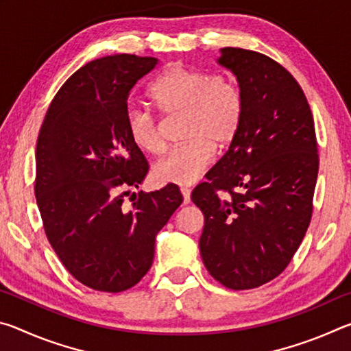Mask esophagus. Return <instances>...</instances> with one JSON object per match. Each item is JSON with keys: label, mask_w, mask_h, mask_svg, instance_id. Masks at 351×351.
I'll return each instance as SVG.
<instances>
[{"label": "esophagus", "mask_w": 351, "mask_h": 351, "mask_svg": "<svg viewBox=\"0 0 351 351\" xmlns=\"http://www.w3.org/2000/svg\"><path fill=\"white\" fill-rule=\"evenodd\" d=\"M181 193L184 198V204H189L190 203V190L187 187H181Z\"/></svg>", "instance_id": "34e87169"}]
</instances>
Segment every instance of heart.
<instances>
[{
  "label": "heart",
  "instance_id": "heart-1",
  "mask_svg": "<svg viewBox=\"0 0 351 351\" xmlns=\"http://www.w3.org/2000/svg\"><path fill=\"white\" fill-rule=\"evenodd\" d=\"M150 99L162 114L184 116L187 141L154 164V180L190 186L212 164L215 147L229 145L239 133L245 110L240 88L226 75L175 64L153 83ZM125 123L130 139L142 152L162 150L158 119L150 111L132 106Z\"/></svg>",
  "mask_w": 351,
  "mask_h": 351
}]
</instances>
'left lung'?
Here are the masks:
<instances>
[{
  "mask_svg": "<svg viewBox=\"0 0 351 351\" xmlns=\"http://www.w3.org/2000/svg\"><path fill=\"white\" fill-rule=\"evenodd\" d=\"M243 119L229 150L192 192L204 215L199 252L209 274L230 289H252L289 265L313 215L319 154L304 91L260 52L223 47Z\"/></svg>",
  "mask_w": 351,
  "mask_h": 351,
  "instance_id": "8db88e82",
  "label": "left lung"
}]
</instances>
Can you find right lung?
<instances>
[{
    "mask_svg": "<svg viewBox=\"0 0 351 351\" xmlns=\"http://www.w3.org/2000/svg\"><path fill=\"white\" fill-rule=\"evenodd\" d=\"M156 64L132 54L86 63L52 99L38 134L35 198L46 237L71 276L96 291L121 293L147 274L156 235L182 203L175 184L139 192L130 207L119 190L148 171L125 112L132 88Z\"/></svg>",
    "mask_w": 351,
    "mask_h": 351,
    "instance_id": "1",
    "label": "right lung"
}]
</instances>
